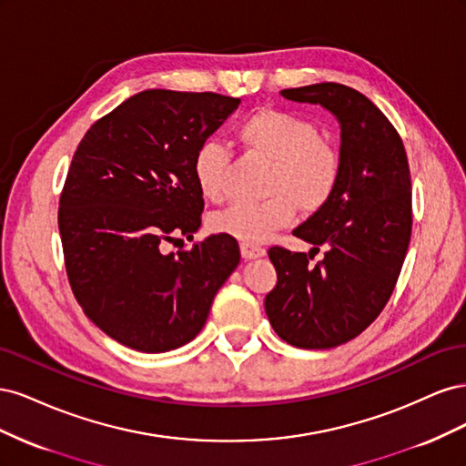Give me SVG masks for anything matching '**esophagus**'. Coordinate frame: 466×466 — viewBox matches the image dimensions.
<instances>
[{"mask_svg": "<svg viewBox=\"0 0 466 466\" xmlns=\"http://www.w3.org/2000/svg\"><path fill=\"white\" fill-rule=\"evenodd\" d=\"M241 255L245 260H255V258H262L266 255V250L262 247L250 245V243H241Z\"/></svg>", "mask_w": 466, "mask_h": 466, "instance_id": "1", "label": "esophagus"}]
</instances>
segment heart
Segmentation results:
<instances>
[{
    "label": "heart",
    "instance_id": "obj_1",
    "mask_svg": "<svg viewBox=\"0 0 466 466\" xmlns=\"http://www.w3.org/2000/svg\"><path fill=\"white\" fill-rule=\"evenodd\" d=\"M238 142L250 153L270 161L260 204H235L209 221L211 231L243 243H264L288 228L301 211L320 209L340 178V155L320 139L317 124L279 108H258L237 130ZM229 153L216 139H206L194 151L192 175L204 198L219 202L225 196Z\"/></svg>",
    "mask_w": 466,
    "mask_h": 466
}]
</instances>
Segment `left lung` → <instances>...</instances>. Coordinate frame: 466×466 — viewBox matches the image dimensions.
Wrapping results in <instances>:
<instances>
[{"mask_svg": "<svg viewBox=\"0 0 466 466\" xmlns=\"http://www.w3.org/2000/svg\"><path fill=\"white\" fill-rule=\"evenodd\" d=\"M295 103L320 105L340 124V178L332 198L293 229L311 252L268 250L278 284L264 309L295 348L327 350L361 334L383 311L412 233V185L399 132L368 96L340 83L284 89Z\"/></svg>", "mask_w": 466, "mask_h": 466, "instance_id": "1", "label": "left lung"}]
</instances>
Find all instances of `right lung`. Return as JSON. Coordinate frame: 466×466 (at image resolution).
Instances as JSON below:
<instances>
[{"label":"right lung","mask_w":466,"mask_h":466,"mask_svg":"<svg viewBox=\"0 0 466 466\" xmlns=\"http://www.w3.org/2000/svg\"><path fill=\"white\" fill-rule=\"evenodd\" d=\"M241 98L147 89L81 139L60 198L66 270L77 303L112 340L146 354L194 340L241 260L233 237L163 252L200 228L194 151Z\"/></svg>","instance_id":"right-lung-1"}]
</instances>
